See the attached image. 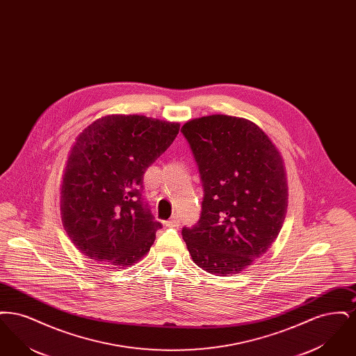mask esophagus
Segmentation results:
<instances>
[{
    "label": "esophagus",
    "mask_w": 356,
    "mask_h": 356,
    "mask_svg": "<svg viewBox=\"0 0 356 356\" xmlns=\"http://www.w3.org/2000/svg\"><path fill=\"white\" fill-rule=\"evenodd\" d=\"M168 227H179L180 225V219H179V216H172L170 220L165 222Z\"/></svg>",
    "instance_id": "1"
}]
</instances>
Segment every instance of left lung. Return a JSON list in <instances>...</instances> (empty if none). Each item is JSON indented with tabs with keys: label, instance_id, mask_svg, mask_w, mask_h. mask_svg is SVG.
Wrapping results in <instances>:
<instances>
[{
	"label": "left lung",
	"instance_id": "8db88e82",
	"mask_svg": "<svg viewBox=\"0 0 356 356\" xmlns=\"http://www.w3.org/2000/svg\"><path fill=\"white\" fill-rule=\"evenodd\" d=\"M203 183L200 219L181 231L192 260L216 276L236 275L266 254L287 213L283 159L252 121L212 115L186 122Z\"/></svg>",
	"mask_w": 356,
	"mask_h": 356
}]
</instances>
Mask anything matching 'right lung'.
<instances>
[{
	"mask_svg": "<svg viewBox=\"0 0 356 356\" xmlns=\"http://www.w3.org/2000/svg\"><path fill=\"white\" fill-rule=\"evenodd\" d=\"M180 124L137 115L96 120L70 148L61 219L81 254L127 268L149 252L161 222L143 199L147 168L168 149Z\"/></svg>",
	"mask_w": 356,
	"mask_h": 356,
	"instance_id": "right-lung-1",
	"label": "right lung"
}]
</instances>
